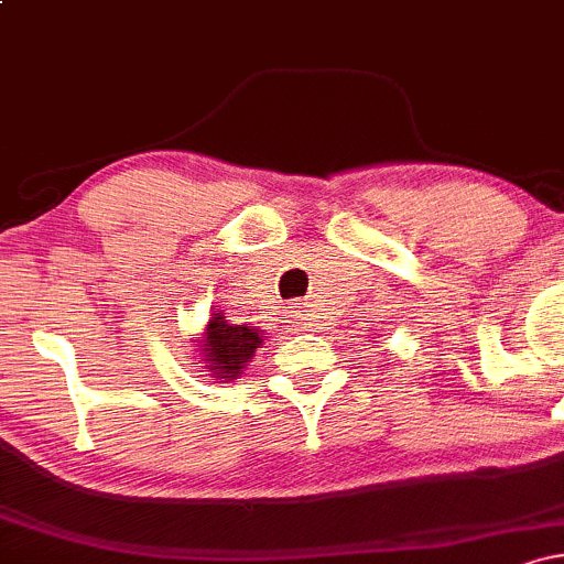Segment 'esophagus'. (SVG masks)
<instances>
[{"mask_svg":"<svg viewBox=\"0 0 564 564\" xmlns=\"http://www.w3.org/2000/svg\"><path fill=\"white\" fill-rule=\"evenodd\" d=\"M302 326H313V318L307 315V310H302Z\"/></svg>","mask_w":564,"mask_h":564,"instance_id":"obj_1","label":"esophagus"}]
</instances>
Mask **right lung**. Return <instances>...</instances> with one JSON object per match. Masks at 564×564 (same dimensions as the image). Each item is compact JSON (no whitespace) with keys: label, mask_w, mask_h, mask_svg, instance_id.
<instances>
[{"label":"right lung","mask_w":564,"mask_h":564,"mask_svg":"<svg viewBox=\"0 0 564 564\" xmlns=\"http://www.w3.org/2000/svg\"><path fill=\"white\" fill-rule=\"evenodd\" d=\"M217 318L209 321L204 336V358L209 360V371L217 373L219 379H236L241 373L243 364L254 355V349L262 345V336L254 326L243 323H228L223 315L215 313Z\"/></svg>","instance_id":"right-lung-1"}]
</instances>
